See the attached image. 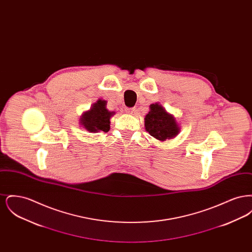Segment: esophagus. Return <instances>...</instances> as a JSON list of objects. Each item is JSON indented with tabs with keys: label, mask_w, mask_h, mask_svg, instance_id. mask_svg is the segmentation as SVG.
Segmentation results:
<instances>
[{
	"label": "esophagus",
	"mask_w": 252,
	"mask_h": 252,
	"mask_svg": "<svg viewBox=\"0 0 252 252\" xmlns=\"http://www.w3.org/2000/svg\"><path fill=\"white\" fill-rule=\"evenodd\" d=\"M134 111H135V109H134V108H126V113H127V114H130V115H131V114H133V113H134Z\"/></svg>",
	"instance_id": "1"
}]
</instances>
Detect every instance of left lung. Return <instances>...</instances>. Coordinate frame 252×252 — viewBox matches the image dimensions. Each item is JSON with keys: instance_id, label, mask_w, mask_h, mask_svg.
<instances>
[{"instance_id": "1", "label": "left lung", "mask_w": 252, "mask_h": 252, "mask_svg": "<svg viewBox=\"0 0 252 252\" xmlns=\"http://www.w3.org/2000/svg\"><path fill=\"white\" fill-rule=\"evenodd\" d=\"M144 126L151 136L161 142L176 137L180 131L176 118L158 103L150 105V111L144 118Z\"/></svg>"}]
</instances>
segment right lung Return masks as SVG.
Returning <instances> with one entry per match:
<instances>
[{"mask_svg": "<svg viewBox=\"0 0 252 252\" xmlns=\"http://www.w3.org/2000/svg\"><path fill=\"white\" fill-rule=\"evenodd\" d=\"M107 101L98 100L94 103L90 110L86 111L81 118L80 124L88 131L108 132L110 128V117L114 114L112 111H108L107 108Z\"/></svg>", "mask_w": 252, "mask_h": 252, "instance_id": "1", "label": "right lung"}]
</instances>
